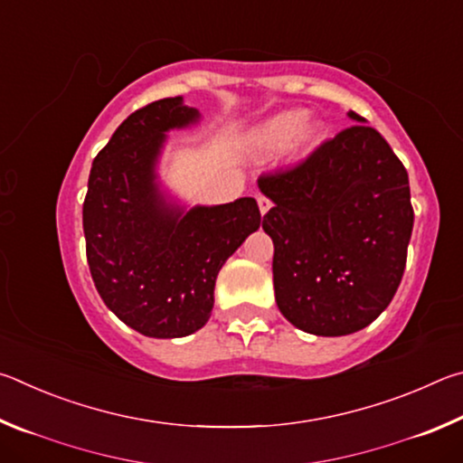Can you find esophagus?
Listing matches in <instances>:
<instances>
[{
    "label": "esophagus",
    "instance_id": "obj_1",
    "mask_svg": "<svg viewBox=\"0 0 463 463\" xmlns=\"http://www.w3.org/2000/svg\"><path fill=\"white\" fill-rule=\"evenodd\" d=\"M257 203H260V213L265 216L269 213V208H271V202L265 198V195H257Z\"/></svg>",
    "mask_w": 463,
    "mask_h": 463
}]
</instances>
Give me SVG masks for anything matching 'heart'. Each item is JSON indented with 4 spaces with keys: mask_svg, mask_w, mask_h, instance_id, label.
<instances>
[{
    "mask_svg": "<svg viewBox=\"0 0 463 463\" xmlns=\"http://www.w3.org/2000/svg\"><path fill=\"white\" fill-rule=\"evenodd\" d=\"M326 135L323 120L307 116L304 109H281L250 132V148L260 155L284 151L288 163H302L317 151Z\"/></svg>",
    "mask_w": 463,
    "mask_h": 463,
    "instance_id": "b5f03b06",
    "label": "heart"
}]
</instances>
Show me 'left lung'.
Masks as SVG:
<instances>
[{"label": "left lung", "instance_id": "obj_1", "mask_svg": "<svg viewBox=\"0 0 463 463\" xmlns=\"http://www.w3.org/2000/svg\"><path fill=\"white\" fill-rule=\"evenodd\" d=\"M355 127L300 167L260 179L273 202V289L304 333L343 336L372 325L401 286L412 234L409 174L378 130Z\"/></svg>", "mask_w": 463, "mask_h": 463}]
</instances>
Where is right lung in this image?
I'll use <instances>...</instances> for the list:
<instances>
[{"label":"right lung","instance_id":"1","mask_svg":"<svg viewBox=\"0 0 463 463\" xmlns=\"http://www.w3.org/2000/svg\"><path fill=\"white\" fill-rule=\"evenodd\" d=\"M202 122L184 96L137 109L91 165L83 203L88 263L101 300L153 339L208 323L218 271L261 224L255 198L187 203L161 177L171 130Z\"/></svg>","mask_w":463,"mask_h":463}]
</instances>
